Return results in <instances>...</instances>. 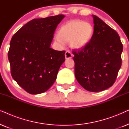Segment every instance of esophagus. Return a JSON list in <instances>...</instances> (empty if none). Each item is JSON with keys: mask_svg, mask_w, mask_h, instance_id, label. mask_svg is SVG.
Returning <instances> with one entry per match:
<instances>
[{"mask_svg": "<svg viewBox=\"0 0 129 129\" xmlns=\"http://www.w3.org/2000/svg\"><path fill=\"white\" fill-rule=\"evenodd\" d=\"M73 56V54L72 53V52L70 50H67L66 53H65V58L66 59H71Z\"/></svg>", "mask_w": 129, "mask_h": 129, "instance_id": "1", "label": "esophagus"}]
</instances>
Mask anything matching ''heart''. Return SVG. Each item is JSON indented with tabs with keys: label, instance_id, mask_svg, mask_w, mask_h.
Segmentation results:
<instances>
[{
	"label": "heart",
	"instance_id": "heart-1",
	"mask_svg": "<svg viewBox=\"0 0 129 129\" xmlns=\"http://www.w3.org/2000/svg\"><path fill=\"white\" fill-rule=\"evenodd\" d=\"M94 32L92 24L80 20H73L67 22L61 26L55 40L61 46L64 42H70V45L75 49L85 47L90 40Z\"/></svg>",
	"mask_w": 129,
	"mask_h": 129
}]
</instances>
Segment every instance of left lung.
Listing matches in <instances>:
<instances>
[{
	"label": "left lung",
	"mask_w": 129,
	"mask_h": 129,
	"mask_svg": "<svg viewBox=\"0 0 129 129\" xmlns=\"http://www.w3.org/2000/svg\"><path fill=\"white\" fill-rule=\"evenodd\" d=\"M94 32L83 48L73 50L75 74L89 91L108 89L115 82L121 66L123 45L118 33L95 15Z\"/></svg>",
	"instance_id": "left-lung-1"
}]
</instances>
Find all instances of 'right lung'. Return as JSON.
Wrapping results in <instances>:
<instances>
[{"mask_svg": "<svg viewBox=\"0 0 129 129\" xmlns=\"http://www.w3.org/2000/svg\"><path fill=\"white\" fill-rule=\"evenodd\" d=\"M64 17L59 15L33 19L12 37L8 52L12 76L30 94L47 91L65 60V51L50 48L54 31Z\"/></svg>", "mask_w": 129, "mask_h": 129, "instance_id": "1", "label": "right lung"}]
</instances>
